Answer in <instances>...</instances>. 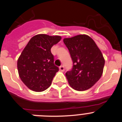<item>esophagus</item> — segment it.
Listing matches in <instances>:
<instances>
[{
    "label": "esophagus",
    "mask_w": 122,
    "mask_h": 122,
    "mask_svg": "<svg viewBox=\"0 0 122 122\" xmlns=\"http://www.w3.org/2000/svg\"><path fill=\"white\" fill-rule=\"evenodd\" d=\"M59 69H60V71H65V68L64 66H63V65H62V66H60V67H59Z\"/></svg>",
    "instance_id": "obj_1"
}]
</instances>
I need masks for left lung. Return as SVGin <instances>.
<instances>
[{"label": "left lung", "mask_w": 122, "mask_h": 122, "mask_svg": "<svg viewBox=\"0 0 122 122\" xmlns=\"http://www.w3.org/2000/svg\"><path fill=\"white\" fill-rule=\"evenodd\" d=\"M73 60V68L66 73L69 84L74 90L91 88L102 76L104 57L95 42L88 35H78L63 39Z\"/></svg>", "instance_id": "8db88e82"}]
</instances>
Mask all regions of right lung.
<instances>
[{"instance_id":"obj_1","label":"right lung","mask_w":122,"mask_h":122,"mask_svg":"<svg viewBox=\"0 0 122 122\" xmlns=\"http://www.w3.org/2000/svg\"><path fill=\"white\" fill-rule=\"evenodd\" d=\"M61 40L60 36L38 34L30 40L17 63L21 81L30 90L43 92L51 85L59 70L54 63L51 49Z\"/></svg>"}]
</instances>
